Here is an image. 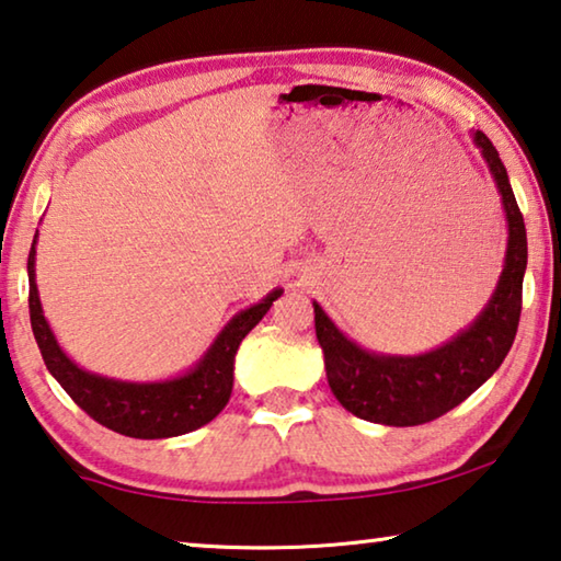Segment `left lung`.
Returning a JSON list of instances; mask_svg holds the SVG:
<instances>
[{"label":"left lung","instance_id":"1","mask_svg":"<svg viewBox=\"0 0 561 561\" xmlns=\"http://www.w3.org/2000/svg\"><path fill=\"white\" fill-rule=\"evenodd\" d=\"M506 215L504 270L492 299L472 324L437 350L397 357L375 354L340 332L314 301V329L324 352L327 379L340 404L354 416L387 426H416L465 402L500 369L512 350L522 314V279L527 270V229L510 176L484 131H474Z\"/></svg>","mask_w":561,"mask_h":561}]
</instances>
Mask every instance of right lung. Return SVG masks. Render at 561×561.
I'll return each mask as SVG.
<instances>
[{"mask_svg": "<svg viewBox=\"0 0 561 561\" xmlns=\"http://www.w3.org/2000/svg\"><path fill=\"white\" fill-rule=\"evenodd\" d=\"M34 244H37V234H34ZM34 244L30 260H26V272H30L32 332L39 344L42 359L47 364L49 375L94 422L124 434V437H180V434L199 430V426L215 420L232 397L234 354L239 344L270 312L272 301L282 297V289H274L260 305L229 319L215 344L186 375L164 381L110 379L77 367L57 344L47 319H44L37 282H34V254H37Z\"/></svg>", "mask_w": 561, "mask_h": 561, "instance_id": "obj_1", "label": "right lung"}]
</instances>
